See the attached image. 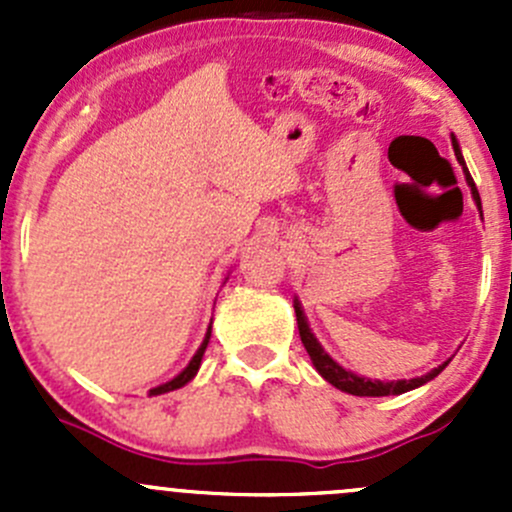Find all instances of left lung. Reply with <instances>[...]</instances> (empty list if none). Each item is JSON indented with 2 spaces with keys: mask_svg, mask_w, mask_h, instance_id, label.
I'll use <instances>...</instances> for the list:
<instances>
[{
  "mask_svg": "<svg viewBox=\"0 0 512 512\" xmlns=\"http://www.w3.org/2000/svg\"><path fill=\"white\" fill-rule=\"evenodd\" d=\"M453 151H456L458 163L463 165V173H466V183L471 185L473 200H476V205H478V210H480L478 188H476V183H473L471 173H468L466 160H463V156H461V148H458L456 136H453ZM480 215H483V210H480ZM294 312H297L299 337H302V344H304V349H307L309 359H312L314 369H317L319 374H322L324 381H329V384L337 386L339 391H347V394H352V396H396V394H406V391L418 389V386H423V384H426V381L436 379V376L441 374L443 369H446L448 361H451V359L443 361L441 366H436V369L428 371V374L416 376V379H399V381H371V379H364V376H356L354 371H347V369H344V366H339L337 361L332 359V356L324 352L322 344L317 342V337H314L312 329H309L307 317H304L302 304H299V299H294Z\"/></svg>",
  "mask_w": 512,
  "mask_h": 512,
  "instance_id": "obj_1",
  "label": "left lung"
}]
</instances>
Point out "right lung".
<instances>
[{"label": "right lung", "mask_w": 512, "mask_h": 512, "mask_svg": "<svg viewBox=\"0 0 512 512\" xmlns=\"http://www.w3.org/2000/svg\"><path fill=\"white\" fill-rule=\"evenodd\" d=\"M208 342H210V327H208V334H205L203 344H200V349H198V352H195L193 359H190V364L185 366V369L180 371V374L175 376V379L165 381V384H160V386H156V389H151V396H158V394H168V391H175V389H180V386H185V384H188V381L193 379L195 374H198V369H200V361H203V354H205V349H208Z\"/></svg>", "instance_id": "obj_1"}]
</instances>
